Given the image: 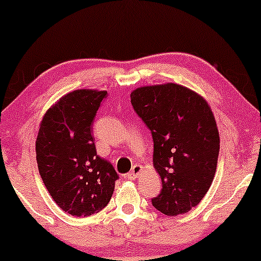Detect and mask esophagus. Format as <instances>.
I'll list each match as a JSON object with an SVG mask.
<instances>
[{
  "instance_id": "esophagus-1",
  "label": "esophagus",
  "mask_w": 261,
  "mask_h": 261,
  "mask_svg": "<svg viewBox=\"0 0 261 261\" xmlns=\"http://www.w3.org/2000/svg\"><path fill=\"white\" fill-rule=\"evenodd\" d=\"M141 172H142V167H141L140 164H136V166H134L133 169L130 170V173L126 175V178L130 179V180H135V179L140 175Z\"/></svg>"
}]
</instances>
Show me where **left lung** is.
<instances>
[{
  "mask_svg": "<svg viewBox=\"0 0 261 261\" xmlns=\"http://www.w3.org/2000/svg\"><path fill=\"white\" fill-rule=\"evenodd\" d=\"M131 104L153 137V167L162 191L152 205L167 216L187 214L214 181L220 134L207 100L176 83L143 86Z\"/></svg>",
  "mask_w": 261,
  "mask_h": 261,
  "instance_id": "obj_1",
  "label": "left lung"
}]
</instances>
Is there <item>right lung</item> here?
<instances>
[{"mask_svg":"<svg viewBox=\"0 0 261 261\" xmlns=\"http://www.w3.org/2000/svg\"><path fill=\"white\" fill-rule=\"evenodd\" d=\"M107 91L76 89L54 103L41 119L35 142L39 173L53 200L77 217L91 216L112 199L119 178L97 154L92 124Z\"/></svg>","mask_w":261,"mask_h":261,"instance_id":"add662e5","label":"right lung"}]
</instances>
